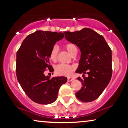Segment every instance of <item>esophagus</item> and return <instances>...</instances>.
Masks as SVG:
<instances>
[{
	"label": "esophagus",
	"mask_w": 128,
	"mask_h": 128,
	"mask_svg": "<svg viewBox=\"0 0 128 128\" xmlns=\"http://www.w3.org/2000/svg\"><path fill=\"white\" fill-rule=\"evenodd\" d=\"M73 80H74V78H68V82H69L73 81Z\"/></svg>",
	"instance_id": "34e87169"
}]
</instances>
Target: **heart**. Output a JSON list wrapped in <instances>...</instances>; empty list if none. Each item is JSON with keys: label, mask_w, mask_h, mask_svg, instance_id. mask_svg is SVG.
I'll return each mask as SVG.
<instances>
[{"label": "heart", "mask_w": 128, "mask_h": 128, "mask_svg": "<svg viewBox=\"0 0 128 128\" xmlns=\"http://www.w3.org/2000/svg\"><path fill=\"white\" fill-rule=\"evenodd\" d=\"M64 48L67 50V51L72 55L74 52L77 51V48L74 44L72 43H66L64 45ZM59 49L57 46H54L50 50L49 57L50 60L52 62H56L58 59V55ZM74 68L73 66L69 64H59L56 66L55 68V71L56 74L58 76H70L73 73Z\"/></svg>", "instance_id": "heart-1"}]
</instances>
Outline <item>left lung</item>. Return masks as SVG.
Here are the masks:
<instances>
[{"instance_id":"8db88e82","label":"left lung","mask_w":128,"mask_h":128,"mask_svg":"<svg viewBox=\"0 0 128 128\" xmlns=\"http://www.w3.org/2000/svg\"><path fill=\"white\" fill-rule=\"evenodd\" d=\"M64 37L76 45L81 52L78 73H83V78H77L82 87L76 93L79 100L88 102L95 100L102 94L112 77V51L102 36L84 28L74 32L65 31ZM88 74L87 78L84 77Z\"/></svg>"}]
</instances>
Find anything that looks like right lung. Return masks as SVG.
Returning a JSON list of instances; mask_svg holds the SVG:
<instances>
[{"label": "right lung", "mask_w": 128, "mask_h": 128, "mask_svg": "<svg viewBox=\"0 0 128 128\" xmlns=\"http://www.w3.org/2000/svg\"><path fill=\"white\" fill-rule=\"evenodd\" d=\"M64 37L62 32L37 31L24 39L17 52V80L28 97L38 104L55 101L60 86L67 82L66 77L50 78L44 74L46 69L54 71L50 62V50Z\"/></svg>", "instance_id": "right-lung-1"}]
</instances>
